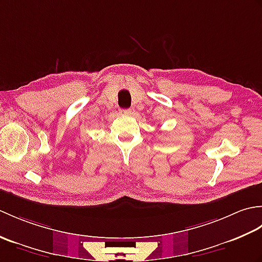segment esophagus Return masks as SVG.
Returning a JSON list of instances; mask_svg holds the SVG:
<instances>
[{"label":"esophagus","instance_id":"esophagus-1","mask_svg":"<svg viewBox=\"0 0 262 262\" xmlns=\"http://www.w3.org/2000/svg\"><path fill=\"white\" fill-rule=\"evenodd\" d=\"M121 114L126 115V116H133L135 114V110L134 109H126V110H122Z\"/></svg>","mask_w":262,"mask_h":262}]
</instances>
